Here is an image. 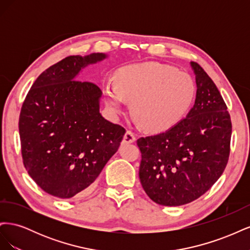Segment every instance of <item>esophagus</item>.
I'll use <instances>...</instances> for the list:
<instances>
[{
  "label": "esophagus",
  "instance_id": "1",
  "mask_svg": "<svg viewBox=\"0 0 250 250\" xmlns=\"http://www.w3.org/2000/svg\"><path fill=\"white\" fill-rule=\"evenodd\" d=\"M134 141H135L134 133L130 130H127L124 134V137H123V143L124 144H130V143H133Z\"/></svg>",
  "mask_w": 250,
  "mask_h": 250
}]
</instances>
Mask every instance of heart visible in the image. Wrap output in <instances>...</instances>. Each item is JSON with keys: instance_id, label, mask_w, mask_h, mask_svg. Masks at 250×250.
<instances>
[{"instance_id": "obj_1", "label": "heart", "mask_w": 250, "mask_h": 250, "mask_svg": "<svg viewBox=\"0 0 250 250\" xmlns=\"http://www.w3.org/2000/svg\"><path fill=\"white\" fill-rule=\"evenodd\" d=\"M105 103L113 113L132 101V113L146 130L162 132L178 124L196 97L193 78L176 67L157 62L131 64L120 70L117 83L104 86Z\"/></svg>"}]
</instances>
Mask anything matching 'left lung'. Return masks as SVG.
Masks as SVG:
<instances>
[{
	"label": "left lung",
	"mask_w": 250,
	"mask_h": 250,
	"mask_svg": "<svg viewBox=\"0 0 250 250\" xmlns=\"http://www.w3.org/2000/svg\"><path fill=\"white\" fill-rule=\"evenodd\" d=\"M196 99L187 117L171 129L141 138L139 176L151 200L178 207L199 198L213 186L229 162L231 122L214 81L191 62Z\"/></svg>",
	"instance_id": "obj_1"
}]
</instances>
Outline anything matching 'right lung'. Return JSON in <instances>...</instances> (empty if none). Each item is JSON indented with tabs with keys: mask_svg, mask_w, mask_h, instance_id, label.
<instances>
[{
	"mask_svg": "<svg viewBox=\"0 0 250 250\" xmlns=\"http://www.w3.org/2000/svg\"><path fill=\"white\" fill-rule=\"evenodd\" d=\"M105 58L104 53L65 57L40 75L22 103V162L36 185L57 198L87 192L125 134L100 113L101 89L77 80L84 67Z\"/></svg>",
	"mask_w": 250,
	"mask_h": 250,
	"instance_id": "obj_1",
	"label": "right lung"
}]
</instances>
